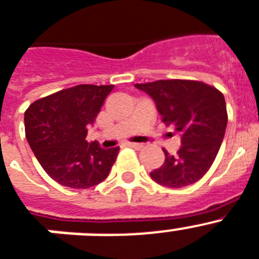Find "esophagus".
<instances>
[{"label":"esophagus","instance_id":"34e87169","mask_svg":"<svg viewBox=\"0 0 259 259\" xmlns=\"http://www.w3.org/2000/svg\"><path fill=\"white\" fill-rule=\"evenodd\" d=\"M126 145L132 149H136V150H140L143 147V143H136V142H126Z\"/></svg>","mask_w":259,"mask_h":259}]
</instances>
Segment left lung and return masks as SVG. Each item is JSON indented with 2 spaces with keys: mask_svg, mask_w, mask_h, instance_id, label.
Wrapping results in <instances>:
<instances>
[{
  "mask_svg": "<svg viewBox=\"0 0 259 259\" xmlns=\"http://www.w3.org/2000/svg\"><path fill=\"white\" fill-rule=\"evenodd\" d=\"M134 85L153 97L162 122L182 134L177 155L163 149L164 163L150 177L170 188L196 183L216 159L225 134L228 113L224 95L197 80H156Z\"/></svg>",
  "mask_w": 259,
  "mask_h": 259,
  "instance_id": "obj_1",
  "label": "left lung"
}]
</instances>
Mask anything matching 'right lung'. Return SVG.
I'll return each instance as SVG.
<instances>
[{
  "mask_svg": "<svg viewBox=\"0 0 259 259\" xmlns=\"http://www.w3.org/2000/svg\"><path fill=\"white\" fill-rule=\"evenodd\" d=\"M114 85L80 84L36 100L25 112V132L51 179L69 188H89L106 179L119 147L85 140Z\"/></svg>",
  "mask_w": 259,
  "mask_h": 259,
  "instance_id": "right-lung-1",
  "label": "right lung"
}]
</instances>
